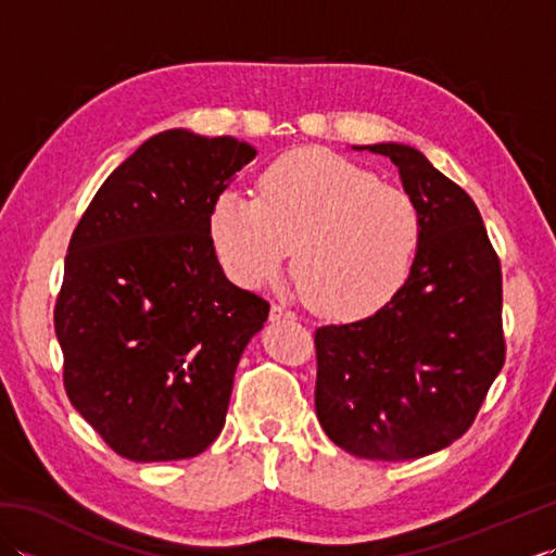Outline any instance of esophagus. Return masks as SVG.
Wrapping results in <instances>:
<instances>
[{
  "mask_svg": "<svg viewBox=\"0 0 556 556\" xmlns=\"http://www.w3.org/2000/svg\"><path fill=\"white\" fill-rule=\"evenodd\" d=\"M269 320L271 323H279V320H296V313L291 308H287L285 303H275L269 311Z\"/></svg>",
  "mask_w": 556,
  "mask_h": 556,
  "instance_id": "1",
  "label": "esophagus"
}]
</instances>
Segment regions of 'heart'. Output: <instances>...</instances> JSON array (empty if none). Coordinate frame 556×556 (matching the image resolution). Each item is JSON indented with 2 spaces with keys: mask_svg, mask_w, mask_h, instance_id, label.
Wrapping results in <instances>:
<instances>
[{
  "mask_svg": "<svg viewBox=\"0 0 556 556\" xmlns=\"http://www.w3.org/2000/svg\"><path fill=\"white\" fill-rule=\"evenodd\" d=\"M210 236L227 275L263 287L287 265L315 311L365 317L404 285L420 243V217L404 188L323 148H299L257 176L255 198L224 191Z\"/></svg>",
  "mask_w": 556,
  "mask_h": 556,
  "instance_id": "heart-1",
  "label": "heart"
}]
</instances>
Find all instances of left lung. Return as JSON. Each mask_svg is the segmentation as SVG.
<instances>
[{
	"label": "left lung",
	"mask_w": 556,
	"mask_h": 556,
	"mask_svg": "<svg viewBox=\"0 0 556 556\" xmlns=\"http://www.w3.org/2000/svg\"><path fill=\"white\" fill-rule=\"evenodd\" d=\"M368 150L399 167L420 243L404 287L380 311L315 329V410L344 452L408 460L458 440L502 370V265L464 188L416 148Z\"/></svg>",
	"instance_id": "left-lung-1"
}]
</instances>
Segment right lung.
Segmentation results:
<instances>
[{
  "label": "right lung",
  "mask_w": 556,
  "mask_h": 556,
  "mask_svg": "<svg viewBox=\"0 0 556 556\" xmlns=\"http://www.w3.org/2000/svg\"><path fill=\"white\" fill-rule=\"evenodd\" d=\"M255 150L172 128L146 140L68 241L54 332L71 404L116 454H203L269 303L224 277L210 207Z\"/></svg>",
  "instance_id": "add662e5"
}]
</instances>
